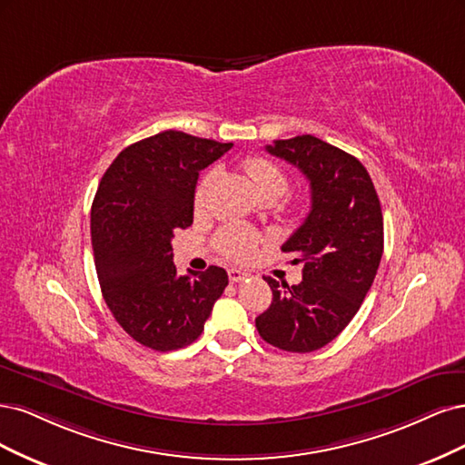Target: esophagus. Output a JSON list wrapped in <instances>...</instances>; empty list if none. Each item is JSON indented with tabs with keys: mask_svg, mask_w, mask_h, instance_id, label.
<instances>
[{
	"mask_svg": "<svg viewBox=\"0 0 465 465\" xmlns=\"http://www.w3.org/2000/svg\"><path fill=\"white\" fill-rule=\"evenodd\" d=\"M228 276H230V282H243L245 278H247V274L245 272H242V271H237V268H232V271H228Z\"/></svg>",
	"mask_w": 465,
	"mask_h": 465,
	"instance_id": "esophagus-1",
	"label": "esophagus"
}]
</instances>
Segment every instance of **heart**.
Here are the masks:
<instances>
[{
	"instance_id": "1",
	"label": "heart",
	"mask_w": 465,
	"mask_h": 465,
	"mask_svg": "<svg viewBox=\"0 0 465 465\" xmlns=\"http://www.w3.org/2000/svg\"><path fill=\"white\" fill-rule=\"evenodd\" d=\"M242 168L245 175L251 179V183L254 187V193L257 197H282L283 193L288 191V175L283 173V170L272 160L262 158V156H251L243 160ZM214 183V173L208 172L194 189V211L203 213L206 208L208 201V193H211V187ZM214 243L222 254H226L228 259L233 261H245L254 252L259 245V237L245 232V230H237V228H226L222 230Z\"/></svg>"
}]
</instances>
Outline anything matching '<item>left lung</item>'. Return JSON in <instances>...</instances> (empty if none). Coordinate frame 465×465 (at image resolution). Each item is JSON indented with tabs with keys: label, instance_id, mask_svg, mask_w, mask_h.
I'll use <instances>...</instances> for the list:
<instances>
[{
	"label": "left lung",
	"instance_id": "obj_1",
	"mask_svg": "<svg viewBox=\"0 0 465 465\" xmlns=\"http://www.w3.org/2000/svg\"><path fill=\"white\" fill-rule=\"evenodd\" d=\"M266 151L302 170L311 211L282 245L303 262L297 286L266 276L272 303L254 319L271 346L309 353L324 348L350 324L377 276L384 226L379 194L355 156L312 134L274 141Z\"/></svg>",
	"mask_w": 465,
	"mask_h": 465
}]
</instances>
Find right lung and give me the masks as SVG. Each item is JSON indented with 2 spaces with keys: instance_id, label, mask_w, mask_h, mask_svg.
<instances>
[{
  "instance_id": "1",
  "label": "right lung",
  "mask_w": 465,
  "mask_h": 465,
  "mask_svg": "<svg viewBox=\"0 0 465 465\" xmlns=\"http://www.w3.org/2000/svg\"><path fill=\"white\" fill-rule=\"evenodd\" d=\"M232 146L163 131L119 153L98 185L91 235L102 295L119 326L146 348L193 343L228 286L220 266L179 276L172 239L193 223L199 172Z\"/></svg>"
}]
</instances>
